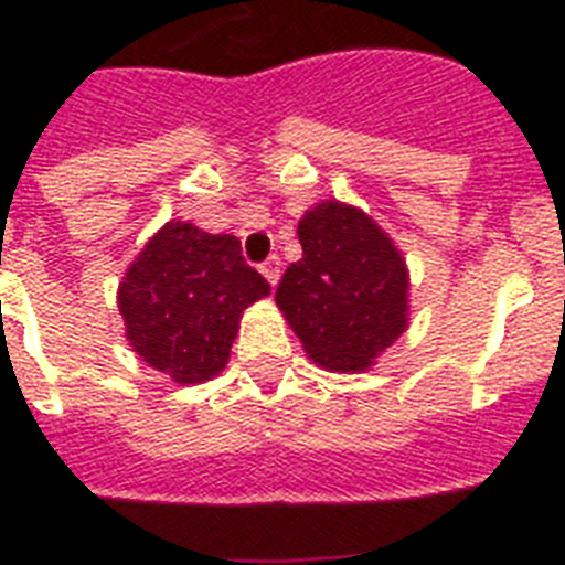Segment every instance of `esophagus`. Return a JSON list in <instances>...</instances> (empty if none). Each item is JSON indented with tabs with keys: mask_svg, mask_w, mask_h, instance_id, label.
<instances>
[{
	"mask_svg": "<svg viewBox=\"0 0 565 565\" xmlns=\"http://www.w3.org/2000/svg\"><path fill=\"white\" fill-rule=\"evenodd\" d=\"M259 268H263V274H266L268 282H271V286H277V282H279V257H277V254H274V257H268Z\"/></svg>",
	"mask_w": 565,
	"mask_h": 565,
	"instance_id": "esophagus-1",
	"label": "esophagus"
}]
</instances>
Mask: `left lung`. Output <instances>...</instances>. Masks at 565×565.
I'll return each mask as SVG.
<instances>
[{"instance_id": "obj_1", "label": "left lung", "mask_w": 565, "mask_h": 565, "mask_svg": "<svg viewBox=\"0 0 565 565\" xmlns=\"http://www.w3.org/2000/svg\"><path fill=\"white\" fill-rule=\"evenodd\" d=\"M302 259L277 286V306L308 356L339 373L367 371L407 331V266L356 206L317 203L297 226Z\"/></svg>"}]
</instances>
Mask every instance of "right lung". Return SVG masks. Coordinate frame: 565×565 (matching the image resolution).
<instances>
[{
    "label": "right lung",
    "mask_w": 565,
    "mask_h": 565,
    "mask_svg": "<svg viewBox=\"0 0 565 565\" xmlns=\"http://www.w3.org/2000/svg\"><path fill=\"white\" fill-rule=\"evenodd\" d=\"M271 286L243 259L239 239L172 221L149 237L118 286L132 351L178 384L226 367L239 317Z\"/></svg>",
    "instance_id": "obj_1"
}]
</instances>
